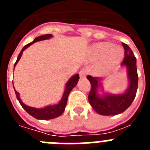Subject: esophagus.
Instances as JSON below:
<instances>
[{"label":"esophagus","instance_id":"esophagus-1","mask_svg":"<svg viewBox=\"0 0 150 150\" xmlns=\"http://www.w3.org/2000/svg\"><path fill=\"white\" fill-rule=\"evenodd\" d=\"M86 74H87V71L86 69H82L81 71H79V76L81 79L83 78H85L86 76Z\"/></svg>","mask_w":150,"mask_h":150}]
</instances>
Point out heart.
Masks as SVG:
<instances>
[{
    "instance_id": "heart-1",
    "label": "heart",
    "mask_w": 150,
    "mask_h": 150,
    "mask_svg": "<svg viewBox=\"0 0 150 150\" xmlns=\"http://www.w3.org/2000/svg\"><path fill=\"white\" fill-rule=\"evenodd\" d=\"M124 56V52L120 46H113L110 43H98L90 50L91 60L101 59L100 68L104 71H109L118 65Z\"/></svg>"
}]
</instances>
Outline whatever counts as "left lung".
Listing matches in <instances>:
<instances>
[{"instance_id":"8db88e82","label":"left lung","mask_w":150,"mask_h":150,"mask_svg":"<svg viewBox=\"0 0 150 150\" xmlns=\"http://www.w3.org/2000/svg\"><path fill=\"white\" fill-rule=\"evenodd\" d=\"M125 50V59L122 63V67L127 69L128 86L122 93L111 94L103 89V79L98 76H87L91 83V91L88 94V101L95 111L103 116H115L126 110L132 104L136 96L138 84L136 58L129 46L122 43ZM103 90V94H99L100 88Z\"/></svg>"}]
</instances>
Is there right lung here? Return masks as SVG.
Returning a JSON list of instances; mask_svg holds the SVG:
<instances>
[{
  "label": "right lung",
  "mask_w": 150,
  "mask_h": 150,
  "mask_svg": "<svg viewBox=\"0 0 150 150\" xmlns=\"http://www.w3.org/2000/svg\"><path fill=\"white\" fill-rule=\"evenodd\" d=\"M53 36L52 34H45V35L39 36L38 38H36L34 40V41H32L31 43H29L28 44L25 45L22 48V51L20 52V53L18 54V56L17 58V60L15 64H14V68H15L16 65L17 64V63L18 62L19 59H21L22 57V52H24V50H26L28 47L32 45L33 43L38 42V41H41V40H48L50 38H52ZM79 74H74V76H71L70 79H68V81L66 83L65 88H64V91L63 95H62V98L61 99L60 101L58 103V104H53V105H48L46 107H43V108H35V107H29V106L26 105L22 101L20 98V96H19V93L18 91L14 88L15 90V93L16 95V98L18 99V102L20 103L21 106L25 110L30 114V116H33L34 118L37 119V120H52V119H55L56 117H59V116L62 114L65 109V107L67 105V98H68V95L70 94V92L71 91V90L73 89V88L76 86V84H77L78 81H79ZM13 88H14V86H13Z\"/></svg>",
  "instance_id": "1"
}]
</instances>
